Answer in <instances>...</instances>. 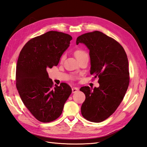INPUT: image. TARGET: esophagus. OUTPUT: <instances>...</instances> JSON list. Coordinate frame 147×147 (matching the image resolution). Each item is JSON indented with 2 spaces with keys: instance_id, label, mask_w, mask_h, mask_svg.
Masks as SVG:
<instances>
[{
  "instance_id": "esophagus-1",
  "label": "esophagus",
  "mask_w": 147,
  "mask_h": 147,
  "mask_svg": "<svg viewBox=\"0 0 147 147\" xmlns=\"http://www.w3.org/2000/svg\"><path fill=\"white\" fill-rule=\"evenodd\" d=\"M79 91V89H78V88L73 87V88H72V92H73V93L76 92H77V91Z\"/></svg>"
}]
</instances>
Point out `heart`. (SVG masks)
<instances>
[{
    "label": "heart",
    "mask_w": 147,
    "mask_h": 147,
    "mask_svg": "<svg viewBox=\"0 0 147 147\" xmlns=\"http://www.w3.org/2000/svg\"><path fill=\"white\" fill-rule=\"evenodd\" d=\"M74 55H75V56H76V58L78 59H79L82 57H83V56H84L88 55L87 53H86L84 51L81 50H77L76 51L74 52ZM65 55H62V56L61 57V61H63V60L65 59Z\"/></svg>",
    "instance_id": "obj_1"
}]
</instances>
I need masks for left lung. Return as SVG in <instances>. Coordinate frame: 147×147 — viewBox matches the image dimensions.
<instances>
[{
	"label": "left lung",
	"instance_id": "obj_1",
	"mask_svg": "<svg viewBox=\"0 0 147 147\" xmlns=\"http://www.w3.org/2000/svg\"><path fill=\"white\" fill-rule=\"evenodd\" d=\"M79 43L84 44L89 50L90 73L99 78V83L98 88L80 89L86 96L81 114L89 121L102 122L117 109L129 87L127 56L117 41L99 31L78 36Z\"/></svg>",
	"mask_w": 147,
	"mask_h": 147
}]
</instances>
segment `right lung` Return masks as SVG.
<instances>
[{"label":"right lung","mask_w":147,"mask_h":147,"mask_svg":"<svg viewBox=\"0 0 147 147\" xmlns=\"http://www.w3.org/2000/svg\"><path fill=\"white\" fill-rule=\"evenodd\" d=\"M71 35L50 31L31 39L18 56L16 86L20 98L31 114L41 122H50L61 115L72 90L66 83L53 87L47 69L57 66L69 47Z\"/></svg>","instance_id":"obj_1"}]
</instances>
